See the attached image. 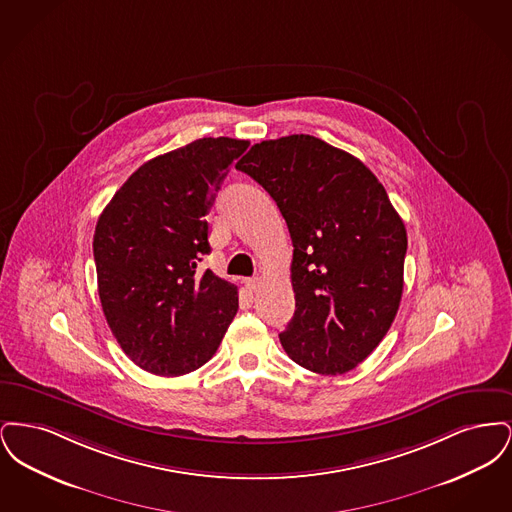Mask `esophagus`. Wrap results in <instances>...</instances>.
I'll list each match as a JSON object with an SVG mask.
<instances>
[{"mask_svg":"<svg viewBox=\"0 0 512 512\" xmlns=\"http://www.w3.org/2000/svg\"><path fill=\"white\" fill-rule=\"evenodd\" d=\"M259 284H261V278H259V276H253V278H247V280H245V286H247L249 290H253V292L259 288Z\"/></svg>","mask_w":512,"mask_h":512,"instance_id":"obj_1","label":"esophagus"}]
</instances>
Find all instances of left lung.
Here are the masks:
<instances>
[{
    "instance_id": "8db88e82",
    "label": "left lung",
    "mask_w": 512,
    "mask_h": 512,
    "mask_svg": "<svg viewBox=\"0 0 512 512\" xmlns=\"http://www.w3.org/2000/svg\"><path fill=\"white\" fill-rule=\"evenodd\" d=\"M276 201L293 244V363L336 376L378 347L403 293L407 230L378 178L309 134L251 147L236 165Z\"/></svg>"
}]
</instances>
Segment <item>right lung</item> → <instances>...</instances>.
Here are the masks:
<instances>
[{
    "label": "right lung",
    "mask_w": 512,
    "mask_h": 512,
    "mask_svg": "<svg viewBox=\"0 0 512 512\" xmlns=\"http://www.w3.org/2000/svg\"><path fill=\"white\" fill-rule=\"evenodd\" d=\"M247 140L201 138L144 163L103 209L94 259L103 315L147 372L205 365L238 313V288L197 265L211 251L207 213Z\"/></svg>",
    "instance_id": "right-lung-1"
}]
</instances>
